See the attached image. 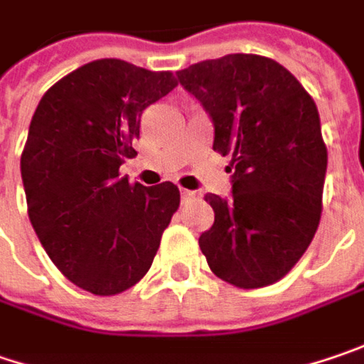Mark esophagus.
I'll return each instance as SVG.
<instances>
[{
  "mask_svg": "<svg viewBox=\"0 0 364 364\" xmlns=\"http://www.w3.org/2000/svg\"><path fill=\"white\" fill-rule=\"evenodd\" d=\"M194 196H196V192L186 191V188L182 191V198H184V200H188V198H194Z\"/></svg>",
  "mask_w": 364,
  "mask_h": 364,
  "instance_id": "1",
  "label": "esophagus"
}]
</instances>
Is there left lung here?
<instances>
[{"instance_id":"obj_1","label":"left lung","mask_w":364,"mask_h":364,"mask_svg":"<svg viewBox=\"0 0 364 364\" xmlns=\"http://www.w3.org/2000/svg\"><path fill=\"white\" fill-rule=\"evenodd\" d=\"M176 75L213 119V149L231 157V198L205 196L215 223L198 245L209 268L240 289L281 281L321 217L328 149L316 102L291 71L260 55H225Z\"/></svg>"}]
</instances>
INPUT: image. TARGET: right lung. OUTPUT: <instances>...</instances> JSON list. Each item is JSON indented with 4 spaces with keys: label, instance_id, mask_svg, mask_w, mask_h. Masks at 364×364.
I'll return each mask as SVG.
<instances>
[{
    "label": "right lung",
    "instance_id": "right-lung-1",
    "mask_svg": "<svg viewBox=\"0 0 364 364\" xmlns=\"http://www.w3.org/2000/svg\"><path fill=\"white\" fill-rule=\"evenodd\" d=\"M178 85L170 71L98 59L50 85L20 159L30 223L53 264L100 297L135 287L151 268L180 207L172 182L120 178L135 157L143 110Z\"/></svg>",
    "mask_w": 364,
    "mask_h": 364
}]
</instances>
